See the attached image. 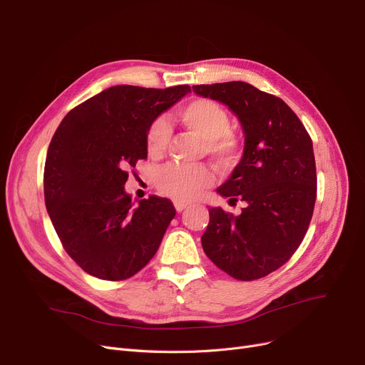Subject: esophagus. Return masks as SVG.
<instances>
[{
    "label": "esophagus",
    "instance_id": "34e87169",
    "mask_svg": "<svg viewBox=\"0 0 365 365\" xmlns=\"http://www.w3.org/2000/svg\"><path fill=\"white\" fill-rule=\"evenodd\" d=\"M173 205H175V210H177V212H182L184 210H185V207L188 206L187 203H182V202H173Z\"/></svg>",
    "mask_w": 365,
    "mask_h": 365
}]
</instances>
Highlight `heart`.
<instances>
[{
    "label": "heart",
    "instance_id": "heart-1",
    "mask_svg": "<svg viewBox=\"0 0 365 365\" xmlns=\"http://www.w3.org/2000/svg\"><path fill=\"white\" fill-rule=\"evenodd\" d=\"M180 125L206 143V151L220 163L229 165L239 159L242 145L232 129L229 111L221 103L197 98L184 103L175 113ZM169 126L162 117L154 118L145 132V147L150 155L159 158L169 144ZM155 187L159 192L177 202H190L205 188L212 185L214 173L205 166H184L169 163L155 172Z\"/></svg>",
    "mask_w": 365,
    "mask_h": 365
}]
</instances>
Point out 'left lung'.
I'll return each instance as SVG.
<instances>
[{
	"label": "left lung",
	"mask_w": 365,
	"mask_h": 365,
	"mask_svg": "<svg viewBox=\"0 0 365 365\" xmlns=\"http://www.w3.org/2000/svg\"><path fill=\"white\" fill-rule=\"evenodd\" d=\"M225 103L245 132L244 158L218 193L244 200L235 217L211 207L202 247L237 281H255L284 266L303 242L317 200L310 135L287 103L244 81L193 86Z\"/></svg>",
	"instance_id": "1"
}]
</instances>
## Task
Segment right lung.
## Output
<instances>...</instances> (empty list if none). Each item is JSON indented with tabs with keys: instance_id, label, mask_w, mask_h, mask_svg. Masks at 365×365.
Here are the masks:
<instances>
[{
	"instance_id": "right-lung-1",
	"label": "right lung",
	"mask_w": 365,
	"mask_h": 365,
	"mask_svg": "<svg viewBox=\"0 0 365 365\" xmlns=\"http://www.w3.org/2000/svg\"><path fill=\"white\" fill-rule=\"evenodd\" d=\"M188 84L168 89L114 86L69 111L51 138L44 202L66 254L86 273L125 281L158 252L175 207L148 196L132 207L129 169L147 159L145 132Z\"/></svg>"
}]
</instances>
